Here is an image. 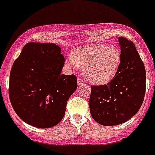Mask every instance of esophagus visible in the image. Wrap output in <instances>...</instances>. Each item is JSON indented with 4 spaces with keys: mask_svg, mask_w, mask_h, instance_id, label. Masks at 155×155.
Returning <instances> with one entry per match:
<instances>
[{
    "mask_svg": "<svg viewBox=\"0 0 155 155\" xmlns=\"http://www.w3.org/2000/svg\"><path fill=\"white\" fill-rule=\"evenodd\" d=\"M77 81H78V85L79 86L83 85V84H84V82H85L84 80H83V79H82V78H78Z\"/></svg>",
    "mask_w": 155,
    "mask_h": 155,
    "instance_id": "esophagus-1",
    "label": "esophagus"
}]
</instances>
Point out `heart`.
Masks as SVG:
<instances>
[{"label":"heart","instance_id":"1","mask_svg":"<svg viewBox=\"0 0 155 155\" xmlns=\"http://www.w3.org/2000/svg\"><path fill=\"white\" fill-rule=\"evenodd\" d=\"M121 60V53L117 47L105 44L79 47L68 60L73 68L84 69L85 77L95 84H104L115 76Z\"/></svg>","mask_w":155,"mask_h":155}]
</instances>
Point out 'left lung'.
Here are the masks:
<instances>
[{
    "label": "left lung",
    "mask_w": 155,
    "mask_h": 155,
    "mask_svg": "<svg viewBox=\"0 0 155 155\" xmlns=\"http://www.w3.org/2000/svg\"><path fill=\"white\" fill-rule=\"evenodd\" d=\"M121 60L114 79L91 86L89 106L93 119L104 126L120 124L136 114L146 92V70L131 40L119 38Z\"/></svg>",
    "instance_id": "obj_1"
}]
</instances>
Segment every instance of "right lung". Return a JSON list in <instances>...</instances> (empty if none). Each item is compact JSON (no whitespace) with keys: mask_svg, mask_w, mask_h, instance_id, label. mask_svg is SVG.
I'll return each instance as SVG.
<instances>
[{"mask_svg":"<svg viewBox=\"0 0 155 155\" xmlns=\"http://www.w3.org/2000/svg\"><path fill=\"white\" fill-rule=\"evenodd\" d=\"M56 44L28 42L10 71L8 94L15 112L27 124L52 128L63 119L77 88L75 75L61 74L64 58Z\"/></svg>","mask_w":155,"mask_h":155,"instance_id":"add662e5","label":"right lung"}]
</instances>
